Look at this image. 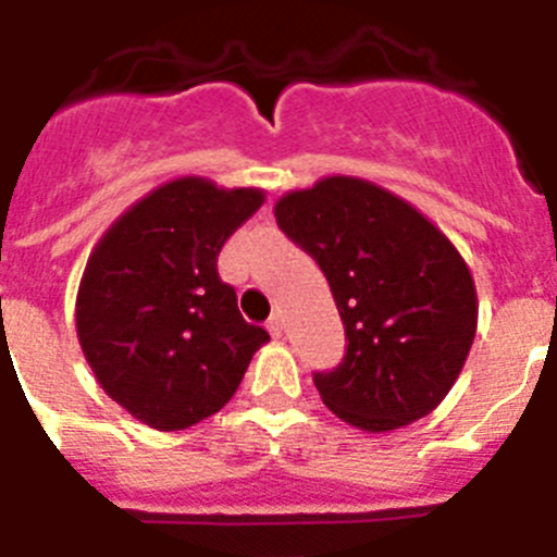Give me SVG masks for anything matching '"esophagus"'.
<instances>
[{
	"label": "esophagus",
	"instance_id": "34e87169",
	"mask_svg": "<svg viewBox=\"0 0 557 557\" xmlns=\"http://www.w3.org/2000/svg\"><path fill=\"white\" fill-rule=\"evenodd\" d=\"M268 332L273 334V337H282V332H284V318L278 312L273 314V318H270L268 321Z\"/></svg>",
	"mask_w": 557,
	"mask_h": 557
}]
</instances>
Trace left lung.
Returning <instances> with one entry per match:
<instances>
[{
	"instance_id": "1",
	"label": "left lung",
	"mask_w": 557,
	"mask_h": 557,
	"mask_svg": "<svg viewBox=\"0 0 557 557\" xmlns=\"http://www.w3.org/2000/svg\"><path fill=\"white\" fill-rule=\"evenodd\" d=\"M275 220L321 264L346 326V357L314 373L348 426L393 432L430 416L476 334L469 264L426 214L385 186L326 175L275 200Z\"/></svg>"
}]
</instances>
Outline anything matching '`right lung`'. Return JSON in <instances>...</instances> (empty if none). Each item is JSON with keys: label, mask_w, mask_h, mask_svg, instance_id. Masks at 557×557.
<instances>
[{"label": "right lung", "mask_w": 557, "mask_h": 557, "mask_svg": "<svg viewBox=\"0 0 557 557\" xmlns=\"http://www.w3.org/2000/svg\"><path fill=\"white\" fill-rule=\"evenodd\" d=\"M262 203L256 186L184 175L97 239L77 287V339L102 391L141 424L175 432L223 410L270 339L218 275L220 248Z\"/></svg>", "instance_id": "obj_1"}]
</instances>
